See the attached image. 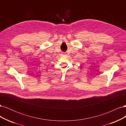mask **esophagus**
Here are the masks:
<instances>
[{
  "label": "esophagus",
  "instance_id": "34e87169",
  "mask_svg": "<svg viewBox=\"0 0 126 126\" xmlns=\"http://www.w3.org/2000/svg\"><path fill=\"white\" fill-rule=\"evenodd\" d=\"M63 55H64V56H65V55H66V54H63Z\"/></svg>",
  "mask_w": 126,
  "mask_h": 126
}]
</instances>
